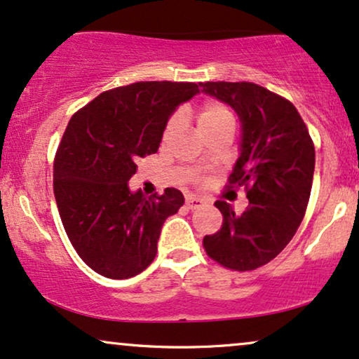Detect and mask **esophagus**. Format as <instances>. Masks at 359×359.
<instances>
[{
	"label": "esophagus",
	"mask_w": 359,
	"mask_h": 359,
	"mask_svg": "<svg viewBox=\"0 0 359 359\" xmlns=\"http://www.w3.org/2000/svg\"><path fill=\"white\" fill-rule=\"evenodd\" d=\"M185 205H187L190 210H195V208H201L203 205V201L202 198L195 197V195H187V198H185Z\"/></svg>",
	"instance_id": "1"
}]
</instances>
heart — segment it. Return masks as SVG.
Instances as JSON below:
<instances>
[{
    "label": "heart",
    "instance_id": "heart-1",
    "mask_svg": "<svg viewBox=\"0 0 359 359\" xmlns=\"http://www.w3.org/2000/svg\"><path fill=\"white\" fill-rule=\"evenodd\" d=\"M175 122H177V116L170 117L169 122H167V126H165L164 135H167L172 129H174ZM233 122H235V119H233L232 111H230L225 104L217 102V101H208L205 104H202L201 109H198V112H197V126H198V130H201L202 134L210 133V130L217 129V127H220V126L233 124Z\"/></svg>",
    "mask_w": 359,
    "mask_h": 359
}]
</instances>
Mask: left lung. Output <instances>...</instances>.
<instances>
[{
	"instance_id": "obj_1",
	"label": "left lung",
	"mask_w": 359,
	"mask_h": 359,
	"mask_svg": "<svg viewBox=\"0 0 359 359\" xmlns=\"http://www.w3.org/2000/svg\"><path fill=\"white\" fill-rule=\"evenodd\" d=\"M201 88L232 106L242 121V154L225 187H243L250 202L237 215L217 201L224 222L219 232L203 237V248L229 270L260 269L287 247L305 217L315 146L288 99L247 81H208Z\"/></svg>"
}]
</instances>
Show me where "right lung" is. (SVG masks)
<instances>
[{
	"mask_svg": "<svg viewBox=\"0 0 359 359\" xmlns=\"http://www.w3.org/2000/svg\"><path fill=\"white\" fill-rule=\"evenodd\" d=\"M195 83L140 81L99 94L74 112L54 156V197L69 242L96 273L139 275L154 262L167 217L184 205L174 187L130 192L137 161L158 151L169 116Z\"/></svg>",
	"mask_w": 359,
	"mask_h": 359,
	"instance_id": "1",
	"label": "right lung"
}]
</instances>
